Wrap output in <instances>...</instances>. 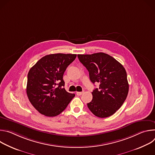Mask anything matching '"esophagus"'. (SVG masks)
<instances>
[{"instance_id":"34e87169","label":"esophagus","mask_w":155,"mask_h":155,"mask_svg":"<svg viewBox=\"0 0 155 155\" xmlns=\"http://www.w3.org/2000/svg\"><path fill=\"white\" fill-rule=\"evenodd\" d=\"M76 94L78 96H81V95H82L83 94V92H77Z\"/></svg>"}]
</instances>
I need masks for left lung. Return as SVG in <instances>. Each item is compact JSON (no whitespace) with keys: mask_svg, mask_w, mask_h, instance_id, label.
<instances>
[{"mask_svg":"<svg viewBox=\"0 0 155 155\" xmlns=\"http://www.w3.org/2000/svg\"><path fill=\"white\" fill-rule=\"evenodd\" d=\"M79 61L89 72L92 83L99 87L92 92L93 99L87 105L99 118L114 114L123 104L128 91L127 74L121 64L104 53L78 54Z\"/></svg>","mask_w":155,"mask_h":155,"instance_id":"8db88e82","label":"left lung"}]
</instances>
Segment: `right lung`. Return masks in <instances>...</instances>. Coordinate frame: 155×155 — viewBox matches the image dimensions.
<instances>
[{
    "mask_svg": "<svg viewBox=\"0 0 155 155\" xmlns=\"http://www.w3.org/2000/svg\"><path fill=\"white\" fill-rule=\"evenodd\" d=\"M75 54H51L38 60L28 75L26 93L34 107L41 114L53 117L67 107L75 94L65 91L63 75L76 58Z\"/></svg>",
    "mask_w": 155,
    "mask_h": 155,
    "instance_id": "obj_1",
    "label": "right lung"
}]
</instances>
